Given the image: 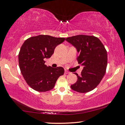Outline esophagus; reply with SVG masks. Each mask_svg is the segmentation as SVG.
<instances>
[{"instance_id":"obj_1","label":"esophagus","mask_w":125,"mask_h":125,"mask_svg":"<svg viewBox=\"0 0 125 125\" xmlns=\"http://www.w3.org/2000/svg\"><path fill=\"white\" fill-rule=\"evenodd\" d=\"M65 73L66 74H70V73L69 72H68V71H67V70H65Z\"/></svg>"}]
</instances>
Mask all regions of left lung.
Segmentation results:
<instances>
[{
  "instance_id": "1",
  "label": "left lung",
  "mask_w": 125,
  "mask_h": 125,
  "mask_svg": "<svg viewBox=\"0 0 125 125\" xmlns=\"http://www.w3.org/2000/svg\"><path fill=\"white\" fill-rule=\"evenodd\" d=\"M66 40L76 47L79 55V64L83 66L80 75L71 88L79 93H87L93 90L100 83L106 72L107 53L98 38L93 36L79 34L68 37Z\"/></svg>"
}]
</instances>
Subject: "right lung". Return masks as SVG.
Returning a JSON list of instances; mask_svg holds the SVG:
<instances>
[{"label":"right lung","instance_id":"right-lung-1","mask_svg":"<svg viewBox=\"0 0 125 125\" xmlns=\"http://www.w3.org/2000/svg\"><path fill=\"white\" fill-rule=\"evenodd\" d=\"M65 40L41 34L28 38L21 46L19 66L26 83L33 89L40 92L50 91L59 76L64 74V68L47 66L45 59L51 57L55 47Z\"/></svg>","mask_w":125,"mask_h":125}]
</instances>
